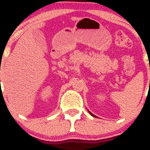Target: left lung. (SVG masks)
Masks as SVG:
<instances>
[{
    "label": "left lung",
    "mask_w": 150,
    "mask_h": 150,
    "mask_svg": "<svg viewBox=\"0 0 150 150\" xmlns=\"http://www.w3.org/2000/svg\"><path fill=\"white\" fill-rule=\"evenodd\" d=\"M88 112H89V114L91 115H92V116H93V117H96V115H93V114H92V113L90 111H88Z\"/></svg>",
    "instance_id": "left-lung-1"
}]
</instances>
